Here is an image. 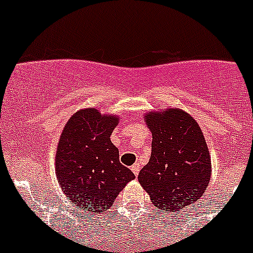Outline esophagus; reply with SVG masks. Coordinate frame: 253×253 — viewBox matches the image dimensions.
I'll use <instances>...</instances> for the list:
<instances>
[{
    "label": "esophagus",
    "instance_id": "34e87169",
    "mask_svg": "<svg viewBox=\"0 0 253 253\" xmlns=\"http://www.w3.org/2000/svg\"><path fill=\"white\" fill-rule=\"evenodd\" d=\"M131 171H133V173L135 176L139 175V171H140L139 165H137V163H135V165H133V166H131Z\"/></svg>",
    "mask_w": 253,
    "mask_h": 253
}]
</instances>
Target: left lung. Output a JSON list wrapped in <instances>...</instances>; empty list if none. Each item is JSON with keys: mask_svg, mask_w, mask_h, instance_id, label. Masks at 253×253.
<instances>
[{"mask_svg": "<svg viewBox=\"0 0 253 253\" xmlns=\"http://www.w3.org/2000/svg\"><path fill=\"white\" fill-rule=\"evenodd\" d=\"M152 154L138 180L160 210L178 211L202 198L210 180V156L198 123L169 109L146 116Z\"/></svg>", "mask_w": 253, "mask_h": 253, "instance_id": "1", "label": "left lung"}]
</instances>
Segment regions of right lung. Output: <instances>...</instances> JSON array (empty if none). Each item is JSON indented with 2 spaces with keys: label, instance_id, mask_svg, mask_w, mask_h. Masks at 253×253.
Returning <instances> with one entry per match:
<instances>
[{
  "label": "right lung",
  "instance_id": "right-lung-1",
  "mask_svg": "<svg viewBox=\"0 0 253 253\" xmlns=\"http://www.w3.org/2000/svg\"><path fill=\"white\" fill-rule=\"evenodd\" d=\"M118 118L101 115L95 109L77 111L60 135L55 172L67 196L82 210L100 213L129 181L135 178L119 161V149L110 135Z\"/></svg>",
  "mask_w": 253,
  "mask_h": 253
}]
</instances>
